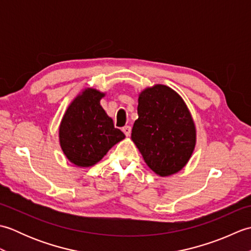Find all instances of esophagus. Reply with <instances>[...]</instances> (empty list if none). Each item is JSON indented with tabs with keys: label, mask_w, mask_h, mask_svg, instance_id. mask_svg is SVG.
<instances>
[{
	"label": "esophagus",
	"mask_w": 251,
	"mask_h": 251,
	"mask_svg": "<svg viewBox=\"0 0 251 251\" xmlns=\"http://www.w3.org/2000/svg\"><path fill=\"white\" fill-rule=\"evenodd\" d=\"M123 131H124V134L128 137L130 136V132H131V127L130 126H125L123 127Z\"/></svg>",
	"instance_id": "esophagus-1"
}]
</instances>
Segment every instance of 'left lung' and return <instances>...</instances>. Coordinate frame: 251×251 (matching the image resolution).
Masks as SVG:
<instances>
[{
  "instance_id": "left-lung-1",
  "label": "left lung",
  "mask_w": 251,
  "mask_h": 251,
  "mask_svg": "<svg viewBox=\"0 0 251 251\" xmlns=\"http://www.w3.org/2000/svg\"><path fill=\"white\" fill-rule=\"evenodd\" d=\"M131 139L154 173L165 177L188 163L195 147V126L184 101L165 85L147 88L138 99Z\"/></svg>"
}]
</instances>
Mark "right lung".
Here are the masks:
<instances>
[{"label": "right lung", "mask_w": 251, "mask_h": 251, "mask_svg": "<svg viewBox=\"0 0 251 251\" xmlns=\"http://www.w3.org/2000/svg\"><path fill=\"white\" fill-rule=\"evenodd\" d=\"M103 96L96 89H86L73 100L62 119L60 146L69 161L77 166H93L125 138L100 105Z\"/></svg>", "instance_id": "obj_1"}]
</instances>
